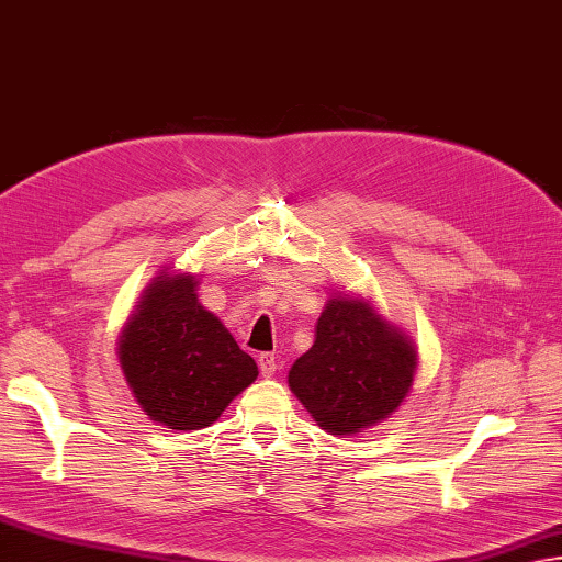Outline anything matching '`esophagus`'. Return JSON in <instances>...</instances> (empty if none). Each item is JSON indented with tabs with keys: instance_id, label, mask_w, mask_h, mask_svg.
I'll return each mask as SVG.
<instances>
[{
	"instance_id": "34e87169",
	"label": "esophagus",
	"mask_w": 562,
	"mask_h": 562,
	"mask_svg": "<svg viewBox=\"0 0 562 562\" xmlns=\"http://www.w3.org/2000/svg\"><path fill=\"white\" fill-rule=\"evenodd\" d=\"M259 371H261V375H267V378H271L273 373H277V357H273V353H269V351H265V353H259Z\"/></svg>"
}]
</instances>
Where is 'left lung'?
I'll return each instance as SVG.
<instances>
[{
	"label": "left lung",
	"instance_id": "1",
	"mask_svg": "<svg viewBox=\"0 0 562 562\" xmlns=\"http://www.w3.org/2000/svg\"><path fill=\"white\" fill-rule=\"evenodd\" d=\"M417 369L405 335L369 305L331 297L315 325V345L291 366L289 383L319 427L357 434L403 403Z\"/></svg>",
	"mask_w": 562,
	"mask_h": 562
}]
</instances>
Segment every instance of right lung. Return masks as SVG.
<instances>
[{
	"instance_id": "obj_1",
	"label": "right lung",
	"mask_w": 562,
	"mask_h": 562,
	"mask_svg": "<svg viewBox=\"0 0 562 562\" xmlns=\"http://www.w3.org/2000/svg\"><path fill=\"white\" fill-rule=\"evenodd\" d=\"M193 277H157L119 345L133 395L155 422L191 431L211 427L257 378L255 359L196 301Z\"/></svg>"
}]
</instances>
